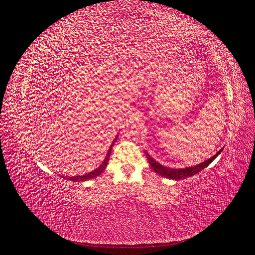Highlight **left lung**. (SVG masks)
<instances>
[{
  "mask_svg": "<svg viewBox=\"0 0 255 255\" xmlns=\"http://www.w3.org/2000/svg\"><path fill=\"white\" fill-rule=\"evenodd\" d=\"M221 152V150L216 153L215 155L211 158H208L207 160H205L204 163H201L199 164L197 166H194V167H188V168H183V169H170V168H167V167H164L161 166L160 164L156 163L155 160H154L149 154H146V158H148L149 160V164L151 165V167L153 168V170L157 172L158 174L163 175L165 177H169V179H173V180H182V179H186V177L188 176H191V175H195L196 173L200 172L201 170H203V169L205 167H207L208 165H210L212 161L218 156V154Z\"/></svg>",
  "mask_w": 255,
  "mask_h": 255,
  "instance_id": "left-lung-1",
  "label": "left lung"
}]
</instances>
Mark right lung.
Segmentation results:
<instances>
[{
    "label": "right lung",
    "mask_w": 255,
    "mask_h": 255,
    "mask_svg": "<svg viewBox=\"0 0 255 255\" xmlns=\"http://www.w3.org/2000/svg\"><path fill=\"white\" fill-rule=\"evenodd\" d=\"M116 139H117V138H116ZM116 139L114 140V142L116 141ZM114 142L111 144V148H110L109 152H107V155H106L105 159L103 160L102 165L100 166L99 168H97L96 170L91 171V172H89V173H87V174H85V175H75V176L67 177V180H70V181H73V182H83V181H87V180H90V179H94V177H96V176H98V175L101 174V173L105 170V168H106L107 164H109L110 155H111V151H112V148H113V145H114Z\"/></svg>",
    "instance_id": "obj_1"
}]
</instances>
